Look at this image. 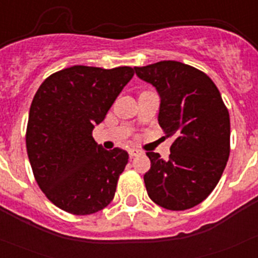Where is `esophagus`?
<instances>
[{
	"instance_id": "esophagus-1",
	"label": "esophagus",
	"mask_w": 258,
	"mask_h": 258,
	"mask_svg": "<svg viewBox=\"0 0 258 258\" xmlns=\"http://www.w3.org/2000/svg\"><path fill=\"white\" fill-rule=\"evenodd\" d=\"M141 154L140 150H136V149H131L129 150V155H131V157H134V156H138V155Z\"/></svg>"
}]
</instances>
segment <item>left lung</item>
<instances>
[{
  "mask_svg": "<svg viewBox=\"0 0 258 258\" xmlns=\"http://www.w3.org/2000/svg\"><path fill=\"white\" fill-rule=\"evenodd\" d=\"M160 95L159 125L173 138L168 160L146 152L150 199L169 211L198 206L214 190L230 155V116L217 86L204 72L181 61L134 67Z\"/></svg>",
  "mask_w": 258,
  "mask_h": 258,
  "instance_id": "left-lung-1",
  "label": "left lung"
}]
</instances>
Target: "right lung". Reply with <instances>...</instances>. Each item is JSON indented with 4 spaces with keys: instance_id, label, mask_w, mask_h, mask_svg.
Returning a JSON list of instances; mask_svg holds the SVG:
<instances>
[{
    "instance_id": "add662e5",
    "label": "right lung",
    "mask_w": 258,
    "mask_h": 258,
    "mask_svg": "<svg viewBox=\"0 0 258 258\" xmlns=\"http://www.w3.org/2000/svg\"><path fill=\"white\" fill-rule=\"evenodd\" d=\"M133 75L132 67L74 66L38 88L29 109L27 154L36 182L58 208L86 216L112 202L129 155L104 150L93 129Z\"/></svg>"
}]
</instances>
